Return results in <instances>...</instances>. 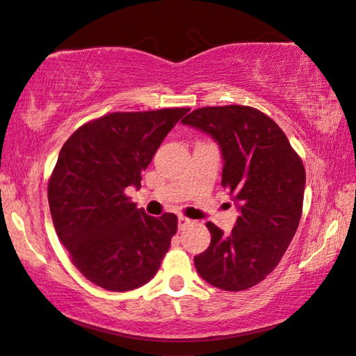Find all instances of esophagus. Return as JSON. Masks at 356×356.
Segmentation results:
<instances>
[{"instance_id": "esophagus-1", "label": "esophagus", "mask_w": 356, "mask_h": 356, "mask_svg": "<svg viewBox=\"0 0 356 356\" xmlns=\"http://www.w3.org/2000/svg\"><path fill=\"white\" fill-rule=\"evenodd\" d=\"M189 225H191V220L189 218H186V216H179V218H178V228L179 229H184Z\"/></svg>"}]
</instances>
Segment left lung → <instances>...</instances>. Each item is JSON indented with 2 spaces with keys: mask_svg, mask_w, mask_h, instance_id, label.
I'll return each mask as SVG.
<instances>
[{
  "mask_svg": "<svg viewBox=\"0 0 356 356\" xmlns=\"http://www.w3.org/2000/svg\"><path fill=\"white\" fill-rule=\"evenodd\" d=\"M218 141L225 165L221 186L239 202L229 236L212 221L209 249L195 270L223 291H245L280 264L300 223L305 167L273 118L250 106H207L181 120Z\"/></svg>",
  "mask_w": 356,
  "mask_h": 356,
  "instance_id": "obj_1",
  "label": "left lung"
}]
</instances>
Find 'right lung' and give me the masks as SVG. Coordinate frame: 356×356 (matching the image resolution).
Segmentation results:
<instances>
[{"instance_id":"add662e5","label":"right lung","mask_w":356,"mask_h":356,"mask_svg":"<svg viewBox=\"0 0 356 356\" xmlns=\"http://www.w3.org/2000/svg\"><path fill=\"white\" fill-rule=\"evenodd\" d=\"M188 111L112 112L83 123L60 149L48 181L51 218L72 264L102 289L146 284L170 249L177 215L149 216L125 191L141 186V173Z\"/></svg>"}]
</instances>
